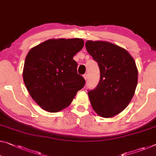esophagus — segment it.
Returning a JSON list of instances; mask_svg holds the SVG:
<instances>
[{
	"mask_svg": "<svg viewBox=\"0 0 156 156\" xmlns=\"http://www.w3.org/2000/svg\"><path fill=\"white\" fill-rule=\"evenodd\" d=\"M83 78H84V80H87V77H88L87 74H85V75H83Z\"/></svg>",
	"mask_w": 156,
	"mask_h": 156,
	"instance_id": "1",
	"label": "esophagus"
}]
</instances>
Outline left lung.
<instances>
[{"label": "left lung", "instance_id": "1", "mask_svg": "<svg viewBox=\"0 0 156 156\" xmlns=\"http://www.w3.org/2000/svg\"><path fill=\"white\" fill-rule=\"evenodd\" d=\"M86 49L100 71L99 83L88 93L90 104L100 116L111 118L123 111L135 94V61L127 50L111 42L88 40Z\"/></svg>", "mask_w": 156, "mask_h": 156}]
</instances>
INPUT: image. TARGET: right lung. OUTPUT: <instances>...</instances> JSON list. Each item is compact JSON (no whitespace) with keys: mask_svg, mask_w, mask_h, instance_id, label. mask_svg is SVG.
Instances as JSON below:
<instances>
[{"mask_svg":"<svg viewBox=\"0 0 156 156\" xmlns=\"http://www.w3.org/2000/svg\"><path fill=\"white\" fill-rule=\"evenodd\" d=\"M83 45L81 38L50 39L28 51L23 82L31 98L45 111L66 108L84 86V79L77 74V63L73 59Z\"/></svg>","mask_w":156,"mask_h":156,"instance_id":"right-lung-1","label":"right lung"}]
</instances>
